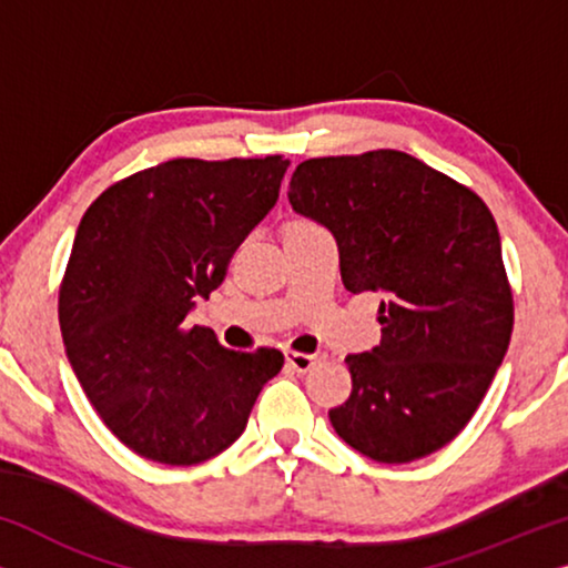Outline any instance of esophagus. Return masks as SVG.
<instances>
[{
	"mask_svg": "<svg viewBox=\"0 0 568 568\" xmlns=\"http://www.w3.org/2000/svg\"><path fill=\"white\" fill-rule=\"evenodd\" d=\"M325 359L323 352H315V354H300V352H286V364H290L292 369L297 372H310L315 367V364H321Z\"/></svg>",
	"mask_w": 568,
	"mask_h": 568,
	"instance_id": "1",
	"label": "esophagus"
}]
</instances>
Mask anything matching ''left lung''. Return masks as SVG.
Returning a JSON list of instances; mask_svg holds the SVG:
<instances>
[{
    "label": "left lung",
    "mask_w": 568,
    "mask_h": 568,
    "mask_svg": "<svg viewBox=\"0 0 568 568\" xmlns=\"http://www.w3.org/2000/svg\"><path fill=\"white\" fill-rule=\"evenodd\" d=\"M290 204L336 237L341 282L375 292L379 346L348 354L352 395L331 424L356 453L410 463L470 422L501 367L515 307L488 206L406 152L297 165Z\"/></svg>",
    "instance_id": "left-lung-1"
}]
</instances>
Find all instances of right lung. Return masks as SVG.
Returning a JSON list of instances; mask_svg holds the SVG:
<instances>
[{"mask_svg":"<svg viewBox=\"0 0 568 568\" xmlns=\"http://www.w3.org/2000/svg\"><path fill=\"white\" fill-rule=\"evenodd\" d=\"M290 160H170L111 185L77 227L59 292L67 359L108 429L162 465H196L245 432L276 348L230 352L191 325Z\"/></svg>","mask_w":568,"mask_h":568,"instance_id":"add662e5","label":"right lung"}]
</instances>
